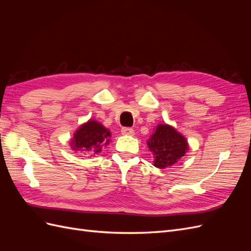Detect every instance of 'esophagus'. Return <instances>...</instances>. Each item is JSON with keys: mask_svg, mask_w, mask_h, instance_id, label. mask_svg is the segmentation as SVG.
<instances>
[{"mask_svg": "<svg viewBox=\"0 0 251 251\" xmlns=\"http://www.w3.org/2000/svg\"><path fill=\"white\" fill-rule=\"evenodd\" d=\"M121 134L123 135H134V130L131 127H123L121 128Z\"/></svg>", "mask_w": 251, "mask_h": 251, "instance_id": "esophagus-1", "label": "esophagus"}]
</instances>
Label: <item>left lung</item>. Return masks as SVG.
I'll return each mask as SVG.
<instances>
[{"mask_svg":"<svg viewBox=\"0 0 251 251\" xmlns=\"http://www.w3.org/2000/svg\"><path fill=\"white\" fill-rule=\"evenodd\" d=\"M148 146L154 154V165L158 169L177 163L188 149L184 136L168 125H159L156 127L148 141Z\"/></svg>","mask_w":251,"mask_h":251,"instance_id":"obj_1","label":"left lung"}]
</instances>
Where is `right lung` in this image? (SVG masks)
<instances>
[{
	"label": "right lung",
	"mask_w": 251,
	"mask_h": 251,
	"mask_svg": "<svg viewBox=\"0 0 251 251\" xmlns=\"http://www.w3.org/2000/svg\"><path fill=\"white\" fill-rule=\"evenodd\" d=\"M110 132L102 125L94 120H89L75 132L71 141L73 150L90 155L100 153L102 147L109 143Z\"/></svg>",
	"instance_id": "add662e5"
}]
</instances>
